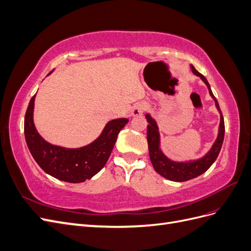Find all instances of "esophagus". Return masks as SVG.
<instances>
[{
  "instance_id": "34e87169",
  "label": "esophagus",
  "mask_w": 251,
  "mask_h": 251,
  "mask_svg": "<svg viewBox=\"0 0 251 251\" xmlns=\"http://www.w3.org/2000/svg\"><path fill=\"white\" fill-rule=\"evenodd\" d=\"M148 109V103L147 102H137L136 103L134 107H133V110H132V115L133 116H139V115H142L143 112L146 111Z\"/></svg>"
}]
</instances>
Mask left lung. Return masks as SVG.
<instances>
[{
    "label": "left lung",
    "instance_id": "8db88e82",
    "mask_svg": "<svg viewBox=\"0 0 251 251\" xmlns=\"http://www.w3.org/2000/svg\"><path fill=\"white\" fill-rule=\"evenodd\" d=\"M191 69L192 72L198 77H200L205 85L207 86L209 94L212 97V100H215L216 108L220 113V125L217 139L215 140L214 144H212L210 150L206 154L199 159H194V160L187 161H174L169 157H166L161 150L160 133H159V128L156 120L151 116V114H146V118L149 123L147 139L149 144V154L151 162L153 164L154 170L160 175V176L175 182H184L187 180H191L206 172L212 165V163L216 161L220 151H221L224 140V118L221 110H220L216 97L211 92L209 83L201 73H199L195 69V67L193 65H191Z\"/></svg>",
    "mask_w": 251,
    "mask_h": 251
}]
</instances>
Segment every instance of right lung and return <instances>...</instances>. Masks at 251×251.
<instances>
[{"label": "right lung", "instance_id": "obj_1", "mask_svg": "<svg viewBox=\"0 0 251 251\" xmlns=\"http://www.w3.org/2000/svg\"><path fill=\"white\" fill-rule=\"evenodd\" d=\"M35 95L30 100L25 114L24 132L28 149L36 163L50 176L70 183H80L95 176L107 163L118 133L128 119L110 120L100 135L85 147L69 149L55 146L45 140L34 126Z\"/></svg>", "mask_w": 251, "mask_h": 251}]
</instances>
